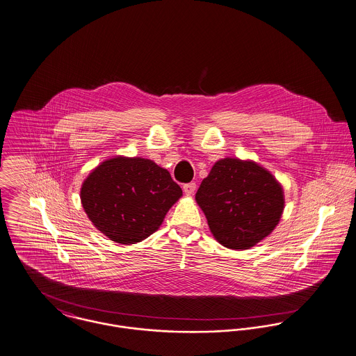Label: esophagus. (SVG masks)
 Wrapping results in <instances>:
<instances>
[{"mask_svg": "<svg viewBox=\"0 0 356 356\" xmlns=\"http://www.w3.org/2000/svg\"><path fill=\"white\" fill-rule=\"evenodd\" d=\"M194 191H195V184H194V182L185 184V185H184V192H185V194L192 195V194L194 193Z\"/></svg>", "mask_w": 356, "mask_h": 356, "instance_id": "1", "label": "esophagus"}]
</instances>
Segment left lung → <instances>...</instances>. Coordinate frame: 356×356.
Returning <instances> with one entry per match:
<instances>
[{
    "mask_svg": "<svg viewBox=\"0 0 356 356\" xmlns=\"http://www.w3.org/2000/svg\"><path fill=\"white\" fill-rule=\"evenodd\" d=\"M195 201L215 239L234 250H246L266 238L284 211L280 182L253 161L225 158L202 179Z\"/></svg>",
    "mask_w": 356,
    "mask_h": 356,
    "instance_id": "obj_1",
    "label": "left lung"
}]
</instances>
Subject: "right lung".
Segmentation results:
<instances>
[{"label":"right lung","instance_id":"add662e5","mask_svg":"<svg viewBox=\"0 0 356 356\" xmlns=\"http://www.w3.org/2000/svg\"><path fill=\"white\" fill-rule=\"evenodd\" d=\"M182 197L170 172L140 156H114L95 167L80 191L81 205L97 229L117 243L144 241Z\"/></svg>","mask_w":356,"mask_h":356}]
</instances>
